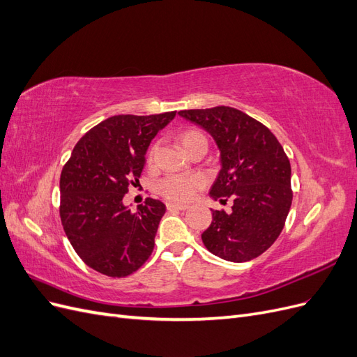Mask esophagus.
Segmentation results:
<instances>
[{"label":"esophagus","mask_w":357,"mask_h":357,"mask_svg":"<svg viewBox=\"0 0 357 357\" xmlns=\"http://www.w3.org/2000/svg\"><path fill=\"white\" fill-rule=\"evenodd\" d=\"M167 208L171 211V210H180V211H183V210H188L189 208V205H186V204H174V202H168L167 204Z\"/></svg>","instance_id":"esophagus-1"}]
</instances>
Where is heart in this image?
I'll list each match as a JSON object with an SVG mask.
<instances>
[{
	"instance_id": "heart-1",
	"label": "heart",
	"mask_w": 357,
	"mask_h": 357,
	"mask_svg": "<svg viewBox=\"0 0 357 357\" xmlns=\"http://www.w3.org/2000/svg\"><path fill=\"white\" fill-rule=\"evenodd\" d=\"M204 138V135L198 131H193V129H189V131H185L180 135V143L183 147H189L192 143H195L197 139ZM155 146L150 149V152L147 155L149 162L153 160L155 156ZM205 178L202 176H168L165 178H162L158 185V190L160 195H164L165 198L171 201H189L193 197L197 195V192L204 186Z\"/></svg>"
}]
</instances>
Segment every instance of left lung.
<instances>
[{
  "label": "left lung",
  "instance_id": "1",
  "mask_svg": "<svg viewBox=\"0 0 357 357\" xmlns=\"http://www.w3.org/2000/svg\"><path fill=\"white\" fill-rule=\"evenodd\" d=\"M204 128L220 150L222 168L210 197L232 211L213 210V222L201 235L213 255L229 262H247L274 244L290 210V162L269 129L248 114L219 105L178 112Z\"/></svg>",
  "mask_w": 357,
  "mask_h": 357
}]
</instances>
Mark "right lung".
Returning a JSON list of instances; mask_svg holds the SVG:
<instances>
[{"mask_svg": "<svg viewBox=\"0 0 357 357\" xmlns=\"http://www.w3.org/2000/svg\"><path fill=\"white\" fill-rule=\"evenodd\" d=\"M176 112L119 114L89 129L61 172L59 214L82 261L109 277L135 273L150 257L165 204L147 198L131 211L128 188L138 183L146 152Z\"/></svg>", "mask_w": 357, "mask_h": 357, "instance_id": "obj_1", "label": "right lung"}]
</instances>
